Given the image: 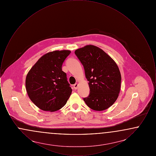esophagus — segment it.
<instances>
[{"label":"esophagus","instance_id":"34e87169","mask_svg":"<svg viewBox=\"0 0 156 156\" xmlns=\"http://www.w3.org/2000/svg\"><path fill=\"white\" fill-rule=\"evenodd\" d=\"M78 83H76L74 85V88L75 89H76L78 88Z\"/></svg>","mask_w":156,"mask_h":156}]
</instances>
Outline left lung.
Instances as JSON below:
<instances>
[{"label":"left lung","instance_id":"obj_1","mask_svg":"<svg viewBox=\"0 0 156 156\" xmlns=\"http://www.w3.org/2000/svg\"><path fill=\"white\" fill-rule=\"evenodd\" d=\"M84 67L89 81L90 94L83 101L90 109L102 111L108 109L119 97L121 74L115 61L103 50L87 45L75 51Z\"/></svg>","mask_w":156,"mask_h":156}]
</instances>
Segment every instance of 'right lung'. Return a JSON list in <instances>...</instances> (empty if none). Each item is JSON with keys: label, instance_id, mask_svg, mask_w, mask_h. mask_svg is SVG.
Returning <instances> with one entry per match:
<instances>
[{"label": "right lung", "instance_id": "obj_1", "mask_svg": "<svg viewBox=\"0 0 156 156\" xmlns=\"http://www.w3.org/2000/svg\"><path fill=\"white\" fill-rule=\"evenodd\" d=\"M69 50H55L41 57L26 78L30 100L40 109L50 112L62 108L72 93L62 65Z\"/></svg>", "mask_w": 156, "mask_h": 156}]
</instances>
